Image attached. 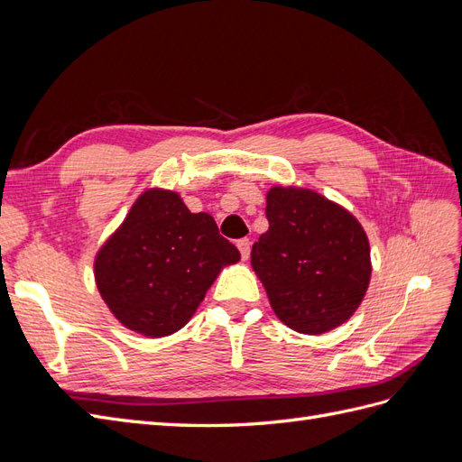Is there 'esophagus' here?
Returning a JSON list of instances; mask_svg holds the SVG:
<instances>
[{"mask_svg": "<svg viewBox=\"0 0 462 462\" xmlns=\"http://www.w3.org/2000/svg\"><path fill=\"white\" fill-rule=\"evenodd\" d=\"M236 246H239V250H241L243 260H248V256H250V241L248 239H241V241H236Z\"/></svg>", "mask_w": 462, "mask_h": 462, "instance_id": "1", "label": "esophagus"}]
</instances>
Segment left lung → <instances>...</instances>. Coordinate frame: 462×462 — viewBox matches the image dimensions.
<instances>
[{
	"label": "left lung",
	"mask_w": 462,
	"mask_h": 462,
	"mask_svg": "<svg viewBox=\"0 0 462 462\" xmlns=\"http://www.w3.org/2000/svg\"><path fill=\"white\" fill-rule=\"evenodd\" d=\"M270 229L250 263L273 312L299 333L341 326L366 295L372 263L368 236L345 208L314 190L273 187L265 199Z\"/></svg>",
	"instance_id": "obj_1"
}]
</instances>
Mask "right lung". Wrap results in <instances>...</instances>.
<instances>
[{"mask_svg":"<svg viewBox=\"0 0 462 462\" xmlns=\"http://www.w3.org/2000/svg\"><path fill=\"white\" fill-rule=\"evenodd\" d=\"M209 214L171 190H146L96 256V285L109 310L133 331L165 337L197 312L223 265L239 262Z\"/></svg>","mask_w":462,"mask_h":462,"instance_id":"1","label":"right lung"}]
</instances>
